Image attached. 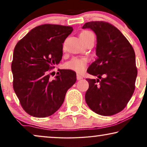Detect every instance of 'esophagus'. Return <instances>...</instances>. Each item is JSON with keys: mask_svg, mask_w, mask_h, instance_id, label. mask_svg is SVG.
<instances>
[{"mask_svg": "<svg viewBox=\"0 0 147 147\" xmlns=\"http://www.w3.org/2000/svg\"><path fill=\"white\" fill-rule=\"evenodd\" d=\"M76 78H77V80H81V79H82V78L81 76L80 75V74H77V75H76Z\"/></svg>", "mask_w": 147, "mask_h": 147, "instance_id": "1", "label": "esophagus"}]
</instances>
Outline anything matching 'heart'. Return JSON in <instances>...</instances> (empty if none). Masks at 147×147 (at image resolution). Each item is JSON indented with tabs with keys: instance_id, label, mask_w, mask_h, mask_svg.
Here are the masks:
<instances>
[{
	"instance_id": "1",
	"label": "heart",
	"mask_w": 147,
	"mask_h": 147,
	"mask_svg": "<svg viewBox=\"0 0 147 147\" xmlns=\"http://www.w3.org/2000/svg\"><path fill=\"white\" fill-rule=\"evenodd\" d=\"M94 35L89 31H83L80 33V38L82 41H86L90 37H93ZM88 60L86 58H74L71 61L66 63L65 67L67 69L81 73L87 67Z\"/></svg>"
}]
</instances>
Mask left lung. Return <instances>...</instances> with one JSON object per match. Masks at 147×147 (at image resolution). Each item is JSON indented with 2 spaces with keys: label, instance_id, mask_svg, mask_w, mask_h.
I'll list each match as a JSON object with an SVG mask.
<instances>
[{
  "label": "left lung",
  "instance_id": "8db88e82",
  "mask_svg": "<svg viewBox=\"0 0 147 147\" xmlns=\"http://www.w3.org/2000/svg\"><path fill=\"white\" fill-rule=\"evenodd\" d=\"M82 28H90L97 36L98 58L87 71L98 79H86L89 88L86 102L96 114L114 115L126 107L135 89L137 68L134 49L121 32L107 22H88Z\"/></svg>",
  "mask_w": 147,
  "mask_h": 147
}]
</instances>
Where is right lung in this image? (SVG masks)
Listing matches in <instances>:
<instances>
[{
	"instance_id": "obj_1",
	"label": "right lung",
	"mask_w": 147,
	"mask_h": 147,
	"mask_svg": "<svg viewBox=\"0 0 147 147\" xmlns=\"http://www.w3.org/2000/svg\"><path fill=\"white\" fill-rule=\"evenodd\" d=\"M72 31L70 26L44 24L31 29L16 45L11 63L13 89L29 115H52L76 83V74L72 70L59 69L53 79L49 73L61 60L63 43Z\"/></svg>"
}]
</instances>
